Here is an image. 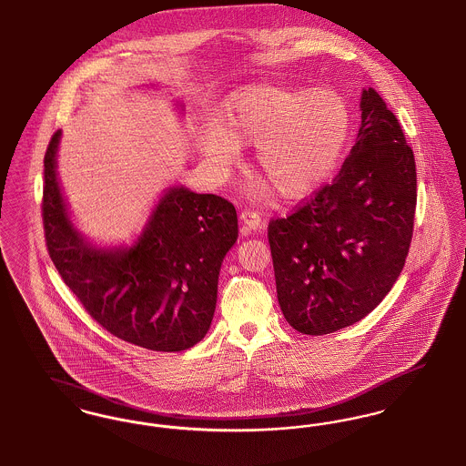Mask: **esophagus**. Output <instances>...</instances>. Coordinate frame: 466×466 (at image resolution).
<instances>
[{
	"instance_id": "34e87169",
	"label": "esophagus",
	"mask_w": 466,
	"mask_h": 466,
	"mask_svg": "<svg viewBox=\"0 0 466 466\" xmlns=\"http://www.w3.org/2000/svg\"><path fill=\"white\" fill-rule=\"evenodd\" d=\"M240 219H242L245 226L250 228V229H263V228H265V221H263L261 214H258V212L252 210V208H244L242 214H240Z\"/></svg>"
}]
</instances>
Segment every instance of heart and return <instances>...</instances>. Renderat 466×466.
I'll use <instances>...</instances> for the list:
<instances>
[{"mask_svg": "<svg viewBox=\"0 0 466 466\" xmlns=\"http://www.w3.org/2000/svg\"><path fill=\"white\" fill-rule=\"evenodd\" d=\"M350 127L345 99L333 89H284L261 86L228 106L221 126L203 137L212 168L226 173L240 146H256L258 168L284 198H301L328 178L342 154ZM267 195L265 186L256 187Z\"/></svg>", "mask_w": 466, "mask_h": 466, "instance_id": "heart-1", "label": "heart"}]
</instances>
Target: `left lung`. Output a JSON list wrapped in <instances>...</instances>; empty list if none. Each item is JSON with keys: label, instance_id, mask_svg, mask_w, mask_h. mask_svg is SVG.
Returning <instances> with one entry per match:
<instances>
[{"label": "left lung", "instance_id": "left-lung-1", "mask_svg": "<svg viewBox=\"0 0 466 466\" xmlns=\"http://www.w3.org/2000/svg\"><path fill=\"white\" fill-rule=\"evenodd\" d=\"M416 203L414 152L386 101L368 87L340 173L268 222L277 298L296 331L333 333L384 299L410 248Z\"/></svg>", "mask_w": 466, "mask_h": 466}]
</instances>
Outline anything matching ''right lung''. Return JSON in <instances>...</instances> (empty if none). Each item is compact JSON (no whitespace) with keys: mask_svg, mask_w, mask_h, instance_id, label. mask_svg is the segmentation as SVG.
Here are the masks:
<instances>
[{"mask_svg":"<svg viewBox=\"0 0 466 466\" xmlns=\"http://www.w3.org/2000/svg\"><path fill=\"white\" fill-rule=\"evenodd\" d=\"M61 131L44 157L42 219L50 259L86 312L114 337L148 350L178 352L208 331L219 269L238 237L233 203L173 187L137 245L96 250L76 233L56 177Z\"/></svg>","mask_w":466,"mask_h":466,"instance_id":"add662e5","label":"right lung"}]
</instances>
